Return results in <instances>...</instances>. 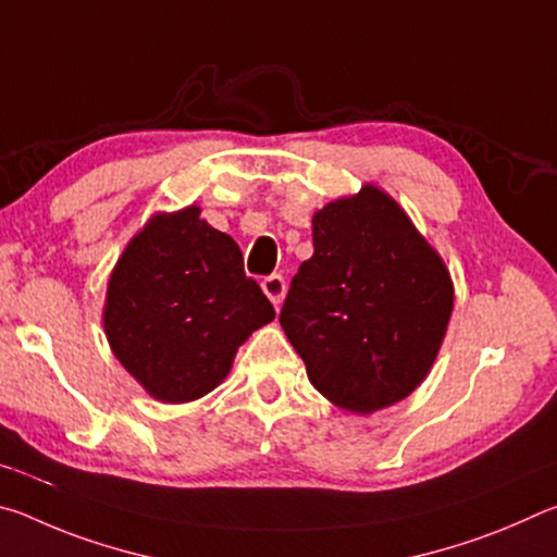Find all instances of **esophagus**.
Listing matches in <instances>:
<instances>
[{"label": "esophagus", "mask_w": 557, "mask_h": 557, "mask_svg": "<svg viewBox=\"0 0 557 557\" xmlns=\"http://www.w3.org/2000/svg\"><path fill=\"white\" fill-rule=\"evenodd\" d=\"M262 292H265L272 305L280 307L282 299H285V292H287L285 277H282V275H268L265 280H262Z\"/></svg>", "instance_id": "esophagus-1"}]
</instances>
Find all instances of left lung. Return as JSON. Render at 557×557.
I'll return each instance as SVG.
<instances>
[{"instance_id": "left-lung-1", "label": "left lung", "mask_w": 557, "mask_h": 557, "mask_svg": "<svg viewBox=\"0 0 557 557\" xmlns=\"http://www.w3.org/2000/svg\"><path fill=\"white\" fill-rule=\"evenodd\" d=\"M314 256L292 277L280 324L314 388L351 412H375L418 388L445 338L449 272L379 186L312 219Z\"/></svg>"}]
</instances>
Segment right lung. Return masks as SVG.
I'll list each match as a JSON object with an SVG mask.
<instances>
[{
	"label": "right lung",
	"mask_w": 557,
	"mask_h": 557,
	"mask_svg": "<svg viewBox=\"0 0 557 557\" xmlns=\"http://www.w3.org/2000/svg\"><path fill=\"white\" fill-rule=\"evenodd\" d=\"M272 319L238 243L201 221L199 206L149 219L112 270L102 312L112 354L162 403L211 393Z\"/></svg>",
	"instance_id": "1"
}]
</instances>
